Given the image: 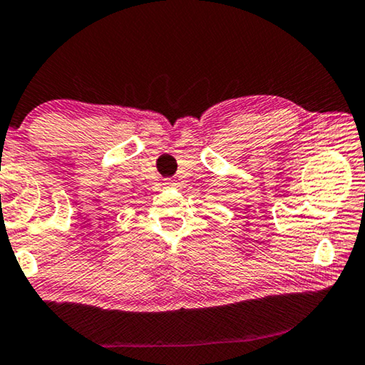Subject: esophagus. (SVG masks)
I'll list each match as a JSON object with an SVG mask.
<instances>
[{
    "label": "esophagus",
    "mask_w": 365,
    "mask_h": 365,
    "mask_svg": "<svg viewBox=\"0 0 365 365\" xmlns=\"http://www.w3.org/2000/svg\"><path fill=\"white\" fill-rule=\"evenodd\" d=\"M165 185H168V187H177L178 182L173 180V178H168V180H165Z\"/></svg>",
    "instance_id": "1"
}]
</instances>
